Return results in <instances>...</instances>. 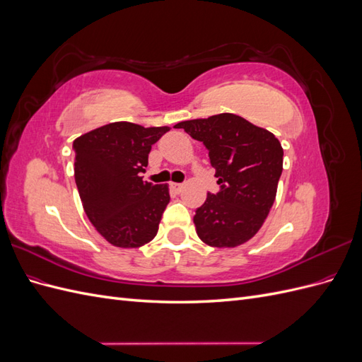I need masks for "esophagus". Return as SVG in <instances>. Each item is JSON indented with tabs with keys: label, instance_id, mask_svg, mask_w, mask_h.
Listing matches in <instances>:
<instances>
[{
	"label": "esophagus",
	"instance_id": "34e87169",
	"mask_svg": "<svg viewBox=\"0 0 362 362\" xmlns=\"http://www.w3.org/2000/svg\"><path fill=\"white\" fill-rule=\"evenodd\" d=\"M182 184H178V182H170V189L175 192V193H181L182 192Z\"/></svg>",
	"mask_w": 362,
	"mask_h": 362
}]
</instances>
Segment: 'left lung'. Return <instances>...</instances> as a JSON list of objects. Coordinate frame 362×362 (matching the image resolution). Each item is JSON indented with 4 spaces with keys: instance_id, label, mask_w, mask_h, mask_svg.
<instances>
[{
    "instance_id": "8db88e82",
    "label": "left lung",
    "mask_w": 362,
    "mask_h": 362,
    "mask_svg": "<svg viewBox=\"0 0 362 362\" xmlns=\"http://www.w3.org/2000/svg\"><path fill=\"white\" fill-rule=\"evenodd\" d=\"M194 140L204 141L221 192L206 194L196 210V234L208 246L237 247L254 237L275 202L284 149L270 131L233 113L184 120Z\"/></svg>"
}]
</instances>
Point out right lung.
I'll return each mask as SVG.
<instances>
[{"label": "right lung", "mask_w": 362, "mask_h": 362, "mask_svg": "<svg viewBox=\"0 0 362 362\" xmlns=\"http://www.w3.org/2000/svg\"><path fill=\"white\" fill-rule=\"evenodd\" d=\"M169 129L113 122L74 140L75 182L84 213L116 247H140L157 235L170 201L169 185L146 182L140 173L151 146Z\"/></svg>", "instance_id": "right-lung-1"}]
</instances>
